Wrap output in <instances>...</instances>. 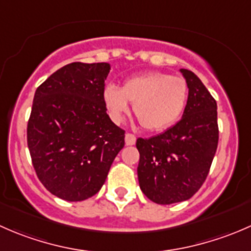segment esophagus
I'll return each mask as SVG.
<instances>
[{"label":"esophagus","instance_id":"obj_1","mask_svg":"<svg viewBox=\"0 0 251 251\" xmlns=\"http://www.w3.org/2000/svg\"><path fill=\"white\" fill-rule=\"evenodd\" d=\"M126 146H133L136 143V136L132 133H126L125 135Z\"/></svg>","mask_w":251,"mask_h":251}]
</instances>
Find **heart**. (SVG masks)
<instances>
[{
	"instance_id": "b5f03b06",
	"label": "heart",
	"mask_w": 251,
	"mask_h": 251,
	"mask_svg": "<svg viewBox=\"0 0 251 251\" xmlns=\"http://www.w3.org/2000/svg\"><path fill=\"white\" fill-rule=\"evenodd\" d=\"M187 100V81L159 72L126 78L121 88L114 83L103 88V102L114 123L123 121L131 102L136 118L149 131H161L174 125L183 114Z\"/></svg>"
}]
</instances>
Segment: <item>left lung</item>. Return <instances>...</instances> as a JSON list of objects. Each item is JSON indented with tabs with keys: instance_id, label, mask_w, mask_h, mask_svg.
I'll return each mask as SVG.
<instances>
[{
	"instance_id": "1",
	"label": "left lung",
	"mask_w": 251,
	"mask_h": 251,
	"mask_svg": "<svg viewBox=\"0 0 251 251\" xmlns=\"http://www.w3.org/2000/svg\"><path fill=\"white\" fill-rule=\"evenodd\" d=\"M179 72L188 83L182 119L165 132L136 142L142 192L161 205L187 201L199 191L219 143L216 100L194 73Z\"/></svg>"
}]
</instances>
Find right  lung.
Masks as SVG:
<instances>
[{"mask_svg": "<svg viewBox=\"0 0 251 251\" xmlns=\"http://www.w3.org/2000/svg\"><path fill=\"white\" fill-rule=\"evenodd\" d=\"M108 63H70L37 87L27 147L41 183L53 196L81 201L104 184L125 144L103 102Z\"/></svg>", "mask_w": 251, "mask_h": 251, "instance_id": "1", "label": "right lung"}]
</instances>
